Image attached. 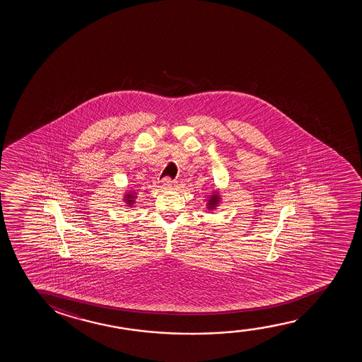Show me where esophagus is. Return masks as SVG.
<instances>
[{"instance_id": "1", "label": "esophagus", "mask_w": 362, "mask_h": 362, "mask_svg": "<svg viewBox=\"0 0 362 362\" xmlns=\"http://www.w3.org/2000/svg\"><path fill=\"white\" fill-rule=\"evenodd\" d=\"M173 180H170L169 178L163 179V182H162V187L160 188L164 189V190H168V189L173 188Z\"/></svg>"}]
</instances>
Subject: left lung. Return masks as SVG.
I'll return each instance as SVG.
<instances>
[{"mask_svg":"<svg viewBox=\"0 0 362 362\" xmlns=\"http://www.w3.org/2000/svg\"><path fill=\"white\" fill-rule=\"evenodd\" d=\"M204 202H205V208L208 211H215L223 203V195H221L220 189H214L211 193L205 197Z\"/></svg>","mask_w":362,"mask_h":362,"instance_id":"1","label":"left lung"}]
</instances>
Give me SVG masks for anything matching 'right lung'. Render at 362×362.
<instances>
[{
	"label": "right lung",
	"instance_id": "1",
	"mask_svg": "<svg viewBox=\"0 0 362 362\" xmlns=\"http://www.w3.org/2000/svg\"><path fill=\"white\" fill-rule=\"evenodd\" d=\"M137 197H139V193L136 189L127 188L122 194V203L129 209L134 208L137 204Z\"/></svg>",
	"mask_w": 362,
	"mask_h": 362
}]
</instances>
